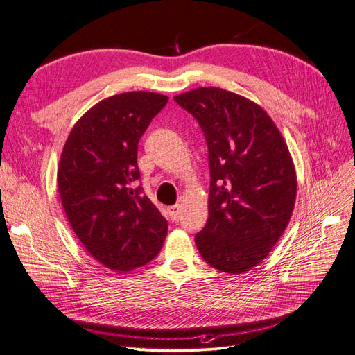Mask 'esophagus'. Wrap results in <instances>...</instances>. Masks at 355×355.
Masks as SVG:
<instances>
[{
    "label": "esophagus",
    "mask_w": 355,
    "mask_h": 355,
    "mask_svg": "<svg viewBox=\"0 0 355 355\" xmlns=\"http://www.w3.org/2000/svg\"><path fill=\"white\" fill-rule=\"evenodd\" d=\"M168 218L171 222L178 220V214H179V204H175V206H170L168 209Z\"/></svg>",
    "instance_id": "1"
}]
</instances>
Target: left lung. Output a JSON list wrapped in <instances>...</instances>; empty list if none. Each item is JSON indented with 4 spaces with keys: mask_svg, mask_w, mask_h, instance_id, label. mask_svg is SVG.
<instances>
[{
    "mask_svg": "<svg viewBox=\"0 0 355 355\" xmlns=\"http://www.w3.org/2000/svg\"><path fill=\"white\" fill-rule=\"evenodd\" d=\"M197 118L209 146V219L196 235L214 270L243 274L274 249L292 218L297 178L293 158L261 105L219 87L175 96Z\"/></svg>",
    "mask_w": 355,
    "mask_h": 355,
    "instance_id": "left-lung-1",
    "label": "left lung"
}]
</instances>
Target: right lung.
<instances>
[{
    "instance_id": "obj_1",
    "label": "right lung",
    "mask_w": 355,
    "mask_h": 355,
    "mask_svg": "<svg viewBox=\"0 0 355 355\" xmlns=\"http://www.w3.org/2000/svg\"><path fill=\"white\" fill-rule=\"evenodd\" d=\"M168 98L125 92L106 98L73 124L62 149L58 191L72 231L92 257L115 272L153 261L167 220L136 188L137 144Z\"/></svg>"
}]
</instances>
